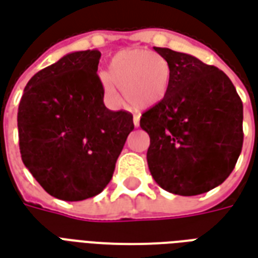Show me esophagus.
I'll return each instance as SVG.
<instances>
[{
	"label": "esophagus",
	"instance_id": "esophagus-1",
	"mask_svg": "<svg viewBox=\"0 0 258 258\" xmlns=\"http://www.w3.org/2000/svg\"><path fill=\"white\" fill-rule=\"evenodd\" d=\"M133 121H134L135 127H140V116H138V114H135L134 118H133Z\"/></svg>",
	"mask_w": 258,
	"mask_h": 258
}]
</instances>
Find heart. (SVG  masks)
Listing matches in <instances>:
<instances>
[{
    "mask_svg": "<svg viewBox=\"0 0 258 258\" xmlns=\"http://www.w3.org/2000/svg\"><path fill=\"white\" fill-rule=\"evenodd\" d=\"M171 81V68L162 55L145 49H124L107 64L102 90L107 101L120 103L116 84L124 98L137 109L156 105L166 96Z\"/></svg>",
    "mask_w": 258,
    "mask_h": 258,
    "instance_id": "1",
    "label": "heart"
}]
</instances>
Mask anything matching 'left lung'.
Returning a JSON list of instances; mask_svg holds the SVG:
<instances>
[{
  "instance_id": "8db88e82",
  "label": "left lung",
  "mask_w": 258,
  "mask_h": 258,
  "mask_svg": "<svg viewBox=\"0 0 258 258\" xmlns=\"http://www.w3.org/2000/svg\"><path fill=\"white\" fill-rule=\"evenodd\" d=\"M171 68L166 96L141 117L146 160L163 189L205 194L232 173L243 145V105L232 81L192 55L153 47Z\"/></svg>"
}]
</instances>
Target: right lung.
Masks as SVG:
<instances>
[{"instance_id": "obj_1", "label": "right lung", "mask_w": 258, "mask_h": 258, "mask_svg": "<svg viewBox=\"0 0 258 258\" xmlns=\"http://www.w3.org/2000/svg\"><path fill=\"white\" fill-rule=\"evenodd\" d=\"M98 49L64 55L26 85L18 110L22 160L48 194L77 202L101 194L134 130L103 103Z\"/></svg>"}]
</instances>
